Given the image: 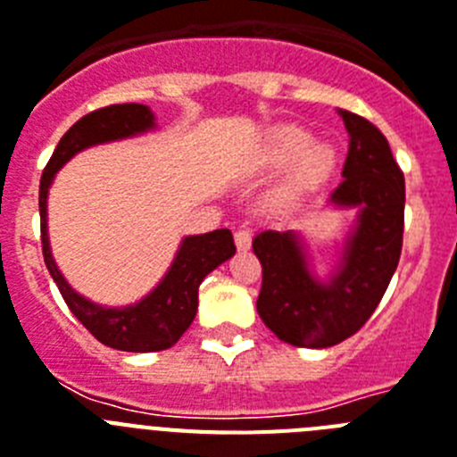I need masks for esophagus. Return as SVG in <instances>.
I'll return each instance as SVG.
<instances>
[{
  "label": "esophagus",
  "instance_id": "esophagus-1",
  "mask_svg": "<svg viewBox=\"0 0 457 457\" xmlns=\"http://www.w3.org/2000/svg\"><path fill=\"white\" fill-rule=\"evenodd\" d=\"M251 241H253V234L248 228H239L237 232H234V244H237L239 251H248V248H251Z\"/></svg>",
  "mask_w": 457,
  "mask_h": 457
}]
</instances>
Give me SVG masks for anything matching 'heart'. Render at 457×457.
Masks as SVG:
<instances>
[{"label": "heart", "mask_w": 457, "mask_h": 457, "mask_svg": "<svg viewBox=\"0 0 457 457\" xmlns=\"http://www.w3.org/2000/svg\"><path fill=\"white\" fill-rule=\"evenodd\" d=\"M301 157L299 168L289 181V190H299L312 186L328 177L336 165V152L328 145H312V135L303 129H278L269 137L267 161L273 168H285Z\"/></svg>", "instance_id": "b5f03b06"}]
</instances>
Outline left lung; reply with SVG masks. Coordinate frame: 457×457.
Returning <instances> with one entry per match:
<instances>
[{"label":"left lung","mask_w":457,"mask_h":457,"mask_svg":"<svg viewBox=\"0 0 457 457\" xmlns=\"http://www.w3.org/2000/svg\"><path fill=\"white\" fill-rule=\"evenodd\" d=\"M340 117L349 152L331 202L359 206L361 213L336 276L327 285L315 280L289 229H264L253 239L262 264L257 312L278 338L296 347H331L354 336L382 301L403 251V170L372 121L349 110Z\"/></svg>","instance_id":"obj_1"}]
</instances>
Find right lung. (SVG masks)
Here are the masks:
<instances>
[{"instance_id": "right-lung-1", "label": "right lung", "mask_w": 457, "mask_h": 457, "mask_svg": "<svg viewBox=\"0 0 457 457\" xmlns=\"http://www.w3.org/2000/svg\"><path fill=\"white\" fill-rule=\"evenodd\" d=\"M149 129H154V114L140 103H119V105H108V108H98L85 114L63 133L43 170L41 188H38L41 245L47 271L82 327L103 345L121 349V352H158V349L172 347L195 320L197 289L204 276L212 273L218 264L229 260L237 251L229 229H213L200 237H186L177 253V260L172 262L161 285L140 303L126 305V308H103V305L91 303L80 295H75L69 283L63 280L50 255L46 228L47 188L53 184L54 174L63 162L87 146L121 140V137L145 133Z\"/></svg>"}]
</instances>
